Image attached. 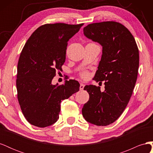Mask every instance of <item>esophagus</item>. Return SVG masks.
<instances>
[{"label": "esophagus", "mask_w": 153, "mask_h": 153, "mask_svg": "<svg viewBox=\"0 0 153 153\" xmlns=\"http://www.w3.org/2000/svg\"><path fill=\"white\" fill-rule=\"evenodd\" d=\"M85 87V85L84 84H80V89L81 91H82L83 89H84V88Z\"/></svg>", "instance_id": "34e87169"}]
</instances>
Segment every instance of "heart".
<instances>
[{"mask_svg":"<svg viewBox=\"0 0 153 153\" xmlns=\"http://www.w3.org/2000/svg\"><path fill=\"white\" fill-rule=\"evenodd\" d=\"M80 75H81L82 78H84V79H86V78H87L88 76H89V73L87 71H83L81 73Z\"/></svg>","mask_w":153,"mask_h":153,"instance_id":"1","label":"heart"}]
</instances>
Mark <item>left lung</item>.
Wrapping results in <instances>:
<instances>
[{
    "mask_svg": "<svg viewBox=\"0 0 153 153\" xmlns=\"http://www.w3.org/2000/svg\"><path fill=\"white\" fill-rule=\"evenodd\" d=\"M84 34L102 46V55L94 80L105 81L100 87L85 85L89 100L82 110L87 122L107 126L120 117L130 100L137 79L139 51L135 38L123 25L116 22L89 24Z\"/></svg>",
    "mask_w": 153,
    "mask_h": 153,
    "instance_id": "1",
    "label": "left lung"
}]
</instances>
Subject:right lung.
<instances>
[{"instance_id": "1", "label": "right lung", "mask_w": 153, "mask_h": 153, "mask_svg": "<svg viewBox=\"0 0 153 153\" xmlns=\"http://www.w3.org/2000/svg\"><path fill=\"white\" fill-rule=\"evenodd\" d=\"M83 24H48L38 27L27 40L17 67L18 100L22 113L30 124L45 128L59 119L61 103L79 91L75 80L64 84H52L56 71L66 60L68 42Z\"/></svg>"}]
</instances>
